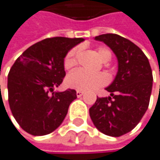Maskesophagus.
<instances>
[{"label": "esophagus", "mask_w": 160, "mask_h": 160, "mask_svg": "<svg viewBox=\"0 0 160 160\" xmlns=\"http://www.w3.org/2000/svg\"><path fill=\"white\" fill-rule=\"evenodd\" d=\"M83 94H84V92H83L82 91H76V95H77V97H81Z\"/></svg>", "instance_id": "34e87169"}]
</instances>
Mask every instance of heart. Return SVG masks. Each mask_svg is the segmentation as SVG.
Wrapping results in <instances>:
<instances>
[{"mask_svg":"<svg viewBox=\"0 0 160 160\" xmlns=\"http://www.w3.org/2000/svg\"><path fill=\"white\" fill-rule=\"evenodd\" d=\"M96 54L102 62H108L112 57L111 51L108 48L102 47L96 49ZM78 55L79 48H71L67 53L64 59V67L66 69H69L76 66ZM66 82L71 89L82 92H90L106 85L108 78L104 73H89L83 69H76L68 75Z\"/></svg>","mask_w":160,"mask_h":160,"instance_id":"obj_1","label":"heart"}]
</instances>
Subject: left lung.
<instances>
[{
	"label": "left lung",
	"mask_w": 160,
	"mask_h": 160,
	"mask_svg": "<svg viewBox=\"0 0 160 160\" xmlns=\"http://www.w3.org/2000/svg\"><path fill=\"white\" fill-rule=\"evenodd\" d=\"M114 52L118 71L106 88L109 97H97L90 109L94 126L104 134L121 137L137 126L146 112L153 87V73L143 51L120 35L107 33L95 37Z\"/></svg>",
	"instance_id": "8db88e82"
}]
</instances>
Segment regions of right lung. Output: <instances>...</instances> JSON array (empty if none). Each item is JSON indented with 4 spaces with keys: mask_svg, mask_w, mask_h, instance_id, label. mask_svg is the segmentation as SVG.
Returning a JSON list of instances; mask_svg holds the SVG:
<instances>
[{
    "mask_svg": "<svg viewBox=\"0 0 160 160\" xmlns=\"http://www.w3.org/2000/svg\"><path fill=\"white\" fill-rule=\"evenodd\" d=\"M83 38L53 37L42 40L22 52L7 77L8 103L21 128L32 135L56 130L65 119L75 90L59 92L66 76L64 58Z\"/></svg>",
    "mask_w": 160,
    "mask_h": 160,
    "instance_id": "right-lung-1",
    "label": "right lung"
}]
</instances>
